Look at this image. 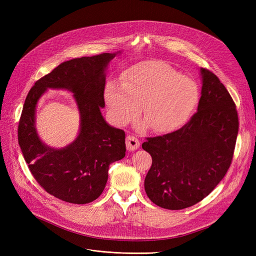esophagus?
Here are the masks:
<instances>
[{"label":"esophagus","instance_id":"obj_1","mask_svg":"<svg viewBox=\"0 0 256 256\" xmlns=\"http://www.w3.org/2000/svg\"><path fill=\"white\" fill-rule=\"evenodd\" d=\"M126 150H130V152L137 150L138 147L140 146L139 140H138L135 136H132V135H130V136L126 137Z\"/></svg>","mask_w":256,"mask_h":256}]
</instances>
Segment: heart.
Masks as SVG:
<instances>
[{
  "label": "heart",
  "instance_id": "b5f03b06",
  "mask_svg": "<svg viewBox=\"0 0 256 256\" xmlns=\"http://www.w3.org/2000/svg\"><path fill=\"white\" fill-rule=\"evenodd\" d=\"M199 96L197 84L166 63L150 61L128 70L122 82L110 80L104 98L114 124L124 126L141 111L156 132L176 130L189 119Z\"/></svg>",
  "mask_w": 256,
  "mask_h": 256
}]
</instances>
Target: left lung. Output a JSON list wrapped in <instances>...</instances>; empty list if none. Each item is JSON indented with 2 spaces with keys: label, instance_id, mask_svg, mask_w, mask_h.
I'll list each match as a JSON object with an SVG mask.
<instances>
[{
  "label": "left lung",
  "instance_id": "left-lung-1",
  "mask_svg": "<svg viewBox=\"0 0 256 256\" xmlns=\"http://www.w3.org/2000/svg\"><path fill=\"white\" fill-rule=\"evenodd\" d=\"M200 74L197 112L182 128L142 144L152 158L145 192L163 208L199 202L222 180L232 160L238 132L236 104L216 74L206 68Z\"/></svg>",
  "mask_w": 256,
  "mask_h": 256
}]
</instances>
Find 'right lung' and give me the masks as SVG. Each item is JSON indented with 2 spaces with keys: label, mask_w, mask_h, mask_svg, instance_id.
<instances>
[{
  "label": "right lung",
  "mask_w": 256,
  "mask_h": 256,
  "mask_svg": "<svg viewBox=\"0 0 256 256\" xmlns=\"http://www.w3.org/2000/svg\"><path fill=\"white\" fill-rule=\"evenodd\" d=\"M116 54L104 52L76 58L58 65L39 78L29 91L18 124V144L36 182L50 195L76 204H85L102 193L109 166L126 156V134L106 122V70ZM74 93L80 112V132L63 149H52L38 137L36 106L48 88Z\"/></svg>",
  "instance_id": "add662e5"
}]
</instances>
